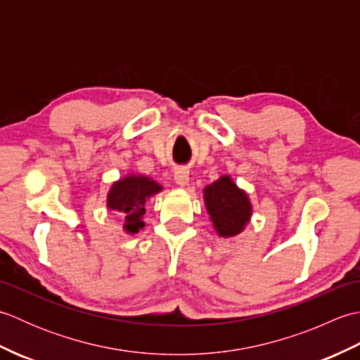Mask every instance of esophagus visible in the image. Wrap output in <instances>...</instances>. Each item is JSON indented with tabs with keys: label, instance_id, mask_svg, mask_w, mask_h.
<instances>
[{
	"label": "esophagus",
	"instance_id": "1",
	"mask_svg": "<svg viewBox=\"0 0 360 360\" xmlns=\"http://www.w3.org/2000/svg\"><path fill=\"white\" fill-rule=\"evenodd\" d=\"M174 181H176V184L181 186V187L187 186L188 181H190V173H188L187 168H184V167L178 168V170L174 172Z\"/></svg>",
	"mask_w": 360,
	"mask_h": 360
}]
</instances>
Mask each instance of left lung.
Returning a JSON list of instances; mask_svg holds the SVG:
<instances>
[{
    "instance_id": "1",
    "label": "left lung",
    "mask_w": 360,
    "mask_h": 360,
    "mask_svg": "<svg viewBox=\"0 0 360 360\" xmlns=\"http://www.w3.org/2000/svg\"><path fill=\"white\" fill-rule=\"evenodd\" d=\"M205 207L219 236L238 235L249 223L252 205L248 195L235 186L231 176H221L204 188Z\"/></svg>"
}]
</instances>
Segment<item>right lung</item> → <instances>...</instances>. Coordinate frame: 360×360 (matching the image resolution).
Masks as SVG:
<instances>
[{"label": "right lung", "mask_w": 360, "mask_h": 360, "mask_svg": "<svg viewBox=\"0 0 360 360\" xmlns=\"http://www.w3.org/2000/svg\"><path fill=\"white\" fill-rule=\"evenodd\" d=\"M160 187L156 181L147 176L129 174L127 178L114 182L108 193V207L122 213L125 218L124 229L127 233H137L145 226L142 217L145 202L153 195L159 193Z\"/></svg>", "instance_id": "right-lung-1"}]
</instances>
